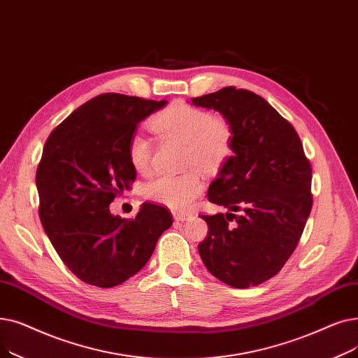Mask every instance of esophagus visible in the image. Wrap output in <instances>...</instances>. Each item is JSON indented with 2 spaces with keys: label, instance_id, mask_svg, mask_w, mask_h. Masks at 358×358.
Instances as JSON below:
<instances>
[{
  "label": "esophagus",
  "instance_id": "34e87169",
  "mask_svg": "<svg viewBox=\"0 0 358 358\" xmlns=\"http://www.w3.org/2000/svg\"><path fill=\"white\" fill-rule=\"evenodd\" d=\"M192 217V214H189V213H182V211H175L173 213V218L176 220V221H185V220H189Z\"/></svg>",
  "mask_w": 358,
  "mask_h": 358
}]
</instances>
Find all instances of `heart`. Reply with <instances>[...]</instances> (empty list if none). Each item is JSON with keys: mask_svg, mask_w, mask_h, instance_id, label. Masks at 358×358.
<instances>
[{"mask_svg": "<svg viewBox=\"0 0 358 358\" xmlns=\"http://www.w3.org/2000/svg\"><path fill=\"white\" fill-rule=\"evenodd\" d=\"M150 128L160 137L185 143V163L214 172L233 155L234 129L226 116L213 115L185 101L170 105L150 121ZM127 155L129 164L140 175L151 172L152 148L143 134H132ZM203 189L202 176L191 170L176 176H159L148 182L144 195L172 210H186Z\"/></svg>", "mask_w": 358, "mask_h": 358, "instance_id": "1", "label": "heart"}]
</instances>
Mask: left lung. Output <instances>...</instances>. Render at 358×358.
Segmentation results:
<instances>
[{
    "label": "left lung",
    "instance_id": "obj_1",
    "mask_svg": "<svg viewBox=\"0 0 358 358\" xmlns=\"http://www.w3.org/2000/svg\"><path fill=\"white\" fill-rule=\"evenodd\" d=\"M192 103L218 110L234 129V156L208 189V199L230 213L201 215L208 233L199 257L227 285H258L299 245L313 206L310 162L294 127L253 92L230 86Z\"/></svg>",
    "mask_w": 358,
    "mask_h": 358
}]
</instances>
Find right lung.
<instances>
[{
  "instance_id": "1",
  "label": "right lung",
  "mask_w": 358,
  "mask_h": 358,
  "mask_svg": "<svg viewBox=\"0 0 358 358\" xmlns=\"http://www.w3.org/2000/svg\"><path fill=\"white\" fill-rule=\"evenodd\" d=\"M166 103L99 94L64 119L45 143L36 170L41 223L62 262L84 282L122 284L148 262L173 223L170 211L156 203H143L135 218L109 211L137 175L127 155L129 137Z\"/></svg>"
}]
</instances>
